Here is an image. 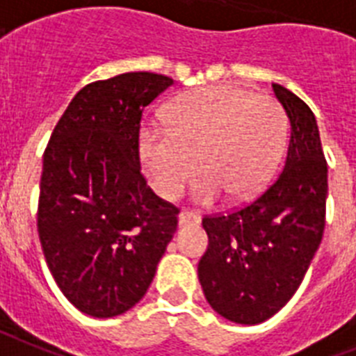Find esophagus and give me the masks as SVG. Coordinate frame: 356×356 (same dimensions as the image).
<instances>
[{
    "label": "esophagus",
    "instance_id": "1",
    "mask_svg": "<svg viewBox=\"0 0 356 356\" xmlns=\"http://www.w3.org/2000/svg\"><path fill=\"white\" fill-rule=\"evenodd\" d=\"M200 224V216L191 211L179 213V225H197Z\"/></svg>",
    "mask_w": 356,
    "mask_h": 356
}]
</instances>
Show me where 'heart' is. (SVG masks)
<instances>
[{"label":"heart","mask_w":356,"mask_h":356,"mask_svg":"<svg viewBox=\"0 0 356 356\" xmlns=\"http://www.w3.org/2000/svg\"><path fill=\"white\" fill-rule=\"evenodd\" d=\"M166 129H143L138 150L150 186L165 200L181 195L199 172V202L224 195L233 202L256 197L268 184L285 140L277 104L231 86H206L168 105Z\"/></svg>","instance_id":"heart-1"}]
</instances>
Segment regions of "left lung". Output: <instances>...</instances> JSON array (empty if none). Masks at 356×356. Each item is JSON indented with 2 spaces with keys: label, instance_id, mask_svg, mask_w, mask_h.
Masks as SVG:
<instances>
[{
  "label": "left lung",
  "instance_id": "8db88e82",
  "mask_svg": "<svg viewBox=\"0 0 356 356\" xmlns=\"http://www.w3.org/2000/svg\"><path fill=\"white\" fill-rule=\"evenodd\" d=\"M290 122L285 166L252 202L204 216L208 249L199 261L202 292L216 314L259 324L285 307L301 285L324 233L327 165L312 109L272 84Z\"/></svg>",
  "mask_w": 356,
  "mask_h": 356
}]
</instances>
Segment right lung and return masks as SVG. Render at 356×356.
Returning a JSON list of instances; mask_svg holds the SVG:
<instances>
[{
	"label": "right lung",
	"mask_w": 356,
	"mask_h": 356,
	"mask_svg": "<svg viewBox=\"0 0 356 356\" xmlns=\"http://www.w3.org/2000/svg\"><path fill=\"white\" fill-rule=\"evenodd\" d=\"M170 76L138 71L80 89L42 157L37 231L55 283L82 314H125L147 293L179 209L147 186L140 123Z\"/></svg>",
	"instance_id": "obj_1"
}]
</instances>
